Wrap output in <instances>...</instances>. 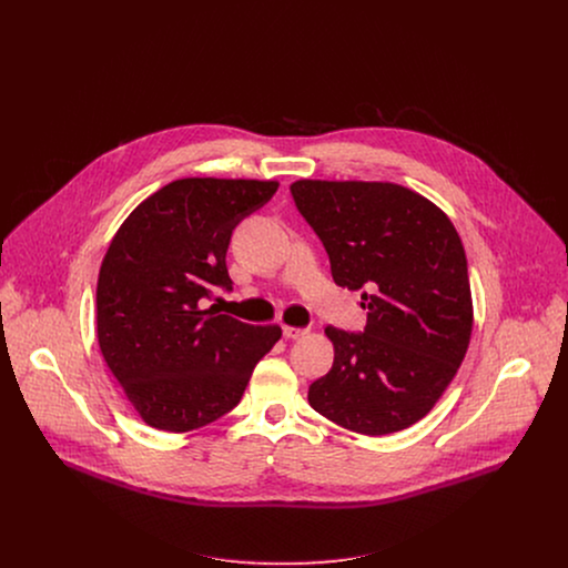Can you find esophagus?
Wrapping results in <instances>:
<instances>
[{"label": "esophagus", "mask_w": 568, "mask_h": 568, "mask_svg": "<svg viewBox=\"0 0 568 568\" xmlns=\"http://www.w3.org/2000/svg\"><path fill=\"white\" fill-rule=\"evenodd\" d=\"M282 334H284V338H302V336H306L308 334V327H293V325H284L282 327Z\"/></svg>", "instance_id": "obj_1"}]
</instances>
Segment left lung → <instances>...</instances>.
I'll list each match as a JSON object with an SVG mask.
<instances>
[{"mask_svg": "<svg viewBox=\"0 0 568 568\" xmlns=\"http://www.w3.org/2000/svg\"><path fill=\"white\" fill-rule=\"evenodd\" d=\"M291 194L324 243L332 280L361 291L367 311L363 332L325 327L334 363L308 403L354 433L403 430L442 398L470 343L462 239L437 205L396 183L302 179Z\"/></svg>", "mask_w": 568, "mask_h": 568, "instance_id": "8db88e82", "label": "left lung"}]
</instances>
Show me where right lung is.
Masks as SVG:
<instances>
[{
  "mask_svg": "<svg viewBox=\"0 0 568 568\" xmlns=\"http://www.w3.org/2000/svg\"><path fill=\"white\" fill-rule=\"evenodd\" d=\"M277 185L172 181L140 203L109 244L95 291L98 343L149 426L185 433L230 413L255 363L280 341V325L203 308L214 288L232 291V234Z\"/></svg>",
  "mask_w": 568,
  "mask_h": 568,
  "instance_id": "add662e5",
  "label": "right lung"
}]
</instances>
